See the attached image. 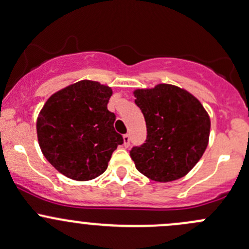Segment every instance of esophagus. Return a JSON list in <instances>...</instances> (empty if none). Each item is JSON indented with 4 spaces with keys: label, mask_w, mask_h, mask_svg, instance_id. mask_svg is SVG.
<instances>
[{
    "label": "esophagus",
    "mask_w": 249,
    "mask_h": 249,
    "mask_svg": "<svg viewBox=\"0 0 249 249\" xmlns=\"http://www.w3.org/2000/svg\"><path fill=\"white\" fill-rule=\"evenodd\" d=\"M123 141H124V145L125 146H129V144H130V135H129V133H126V135L123 136Z\"/></svg>",
    "instance_id": "obj_1"
}]
</instances>
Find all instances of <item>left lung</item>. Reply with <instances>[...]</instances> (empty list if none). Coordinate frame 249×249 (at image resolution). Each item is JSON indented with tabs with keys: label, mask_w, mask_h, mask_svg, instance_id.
I'll return each instance as SVG.
<instances>
[{
	"label": "left lung",
	"mask_w": 249,
	"mask_h": 249,
	"mask_svg": "<svg viewBox=\"0 0 249 249\" xmlns=\"http://www.w3.org/2000/svg\"><path fill=\"white\" fill-rule=\"evenodd\" d=\"M146 124V141L130 156L149 179L169 182L185 177L203 156L210 136V117L200 101L178 86L160 83L133 90Z\"/></svg>",
	"instance_id": "left-lung-1"
}]
</instances>
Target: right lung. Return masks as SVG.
<instances>
[{"label":"right lung","mask_w":249,"mask_h":249,"mask_svg":"<svg viewBox=\"0 0 249 249\" xmlns=\"http://www.w3.org/2000/svg\"><path fill=\"white\" fill-rule=\"evenodd\" d=\"M111 87L82 80L56 91L36 119L39 146L63 175L76 181L95 179L107 169L122 135L107 109Z\"/></svg>","instance_id":"right-lung-1"}]
</instances>
